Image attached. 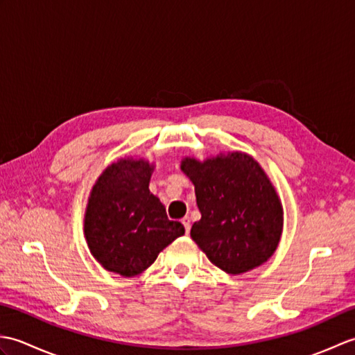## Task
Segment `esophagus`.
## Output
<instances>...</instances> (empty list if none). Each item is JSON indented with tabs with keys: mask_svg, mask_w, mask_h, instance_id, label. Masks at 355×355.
Listing matches in <instances>:
<instances>
[{
	"mask_svg": "<svg viewBox=\"0 0 355 355\" xmlns=\"http://www.w3.org/2000/svg\"><path fill=\"white\" fill-rule=\"evenodd\" d=\"M182 223H183V225H184L186 233H189V232H191V220H189V216H184L183 220H182Z\"/></svg>",
	"mask_w": 355,
	"mask_h": 355,
	"instance_id": "esophagus-1",
	"label": "esophagus"
}]
</instances>
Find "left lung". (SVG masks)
<instances>
[{"mask_svg": "<svg viewBox=\"0 0 355 355\" xmlns=\"http://www.w3.org/2000/svg\"><path fill=\"white\" fill-rule=\"evenodd\" d=\"M195 186L201 220L191 238L227 275H243L275 254L284 230V207L261 164L241 150L206 160L182 158Z\"/></svg>", "mask_w": 355, "mask_h": 355, "instance_id": "left-lung-1", "label": "left lung"}]
</instances>
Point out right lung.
Instances as JSON below:
<instances>
[{"instance_id": "1", "label": "right lung", "mask_w": 355, "mask_h": 355, "mask_svg": "<svg viewBox=\"0 0 355 355\" xmlns=\"http://www.w3.org/2000/svg\"><path fill=\"white\" fill-rule=\"evenodd\" d=\"M154 163L140 157L112 162L96 180L84 215L89 253L101 266L134 277L153 266L158 253L184 235L149 191Z\"/></svg>"}]
</instances>
